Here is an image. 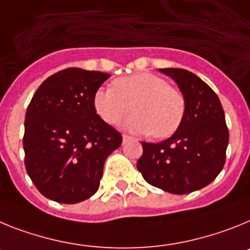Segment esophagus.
<instances>
[{
    "mask_svg": "<svg viewBox=\"0 0 250 250\" xmlns=\"http://www.w3.org/2000/svg\"><path fill=\"white\" fill-rule=\"evenodd\" d=\"M132 140L131 136H128V134H123V142H127V141Z\"/></svg>",
    "mask_w": 250,
    "mask_h": 250,
    "instance_id": "esophagus-1",
    "label": "esophagus"
}]
</instances>
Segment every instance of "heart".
<instances>
[{
    "mask_svg": "<svg viewBox=\"0 0 250 250\" xmlns=\"http://www.w3.org/2000/svg\"><path fill=\"white\" fill-rule=\"evenodd\" d=\"M95 112L108 125H118L128 113L134 114L125 123L137 133L165 138L176 132L185 114V98L164 78L137 73L116 79L112 88H99L93 97Z\"/></svg>",
    "mask_w": 250,
    "mask_h": 250,
    "instance_id": "obj_1",
    "label": "heart"
}]
</instances>
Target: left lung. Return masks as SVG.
Returning <instances> with one entry per match:
<instances>
[{
  "label": "left lung",
  "instance_id": "1",
  "mask_svg": "<svg viewBox=\"0 0 250 250\" xmlns=\"http://www.w3.org/2000/svg\"><path fill=\"white\" fill-rule=\"evenodd\" d=\"M160 71L179 85L185 114L170 138L142 142L137 168L149 185L171 194H188L209 185L223 170L229 131L219 97L205 82L185 69Z\"/></svg>",
  "mask_w": 250,
  "mask_h": 250
}]
</instances>
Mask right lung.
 I'll list each match as a JSON object with an SVG mask.
<instances>
[{"instance_id": "obj_1", "label": "right lung", "mask_w": 250, "mask_h": 250, "mask_svg": "<svg viewBox=\"0 0 250 250\" xmlns=\"http://www.w3.org/2000/svg\"><path fill=\"white\" fill-rule=\"evenodd\" d=\"M110 77L68 68L39 86L25 118L23 151L30 179L45 197L77 204L94 195L108 156L122 134L97 114L93 97Z\"/></svg>"}]
</instances>
